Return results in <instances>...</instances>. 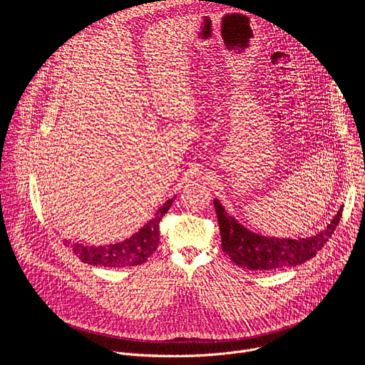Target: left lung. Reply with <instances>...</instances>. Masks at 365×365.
<instances>
[{
  "mask_svg": "<svg viewBox=\"0 0 365 365\" xmlns=\"http://www.w3.org/2000/svg\"><path fill=\"white\" fill-rule=\"evenodd\" d=\"M214 206L221 230L222 250L237 266L248 270L263 272L293 267L317 255V252L334 234L344 210V206H341L328 227L317 235L293 240L255 234L241 225L234 217L227 214L218 199H214Z\"/></svg>",
  "mask_w": 365,
  "mask_h": 365,
  "instance_id": "1",
  "label": "left lung"
}]
</instances>
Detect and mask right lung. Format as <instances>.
I'll return each instance as SVG.
<instances>
[{
    "label": "right lung",
    "mask_w": 365,
    "mask_h": 365,
    "mask_svg": "<svg viewBox=\"0 0 365 365\" xmlns=\"http://www.w3.org/2000/svg\"><path fill=\"white\" fill-rule=\"evenodd\" d=\"M173 199H169L160 206L154 217L143 227L138 232L130 238L110 245H83L65 241V247L73 251L83 263L98 267H133L147 262V258L158 250L160 237V221L169 211Z\"/></svg>",
    "instance_id": "obj_1"
}]
</instances>
